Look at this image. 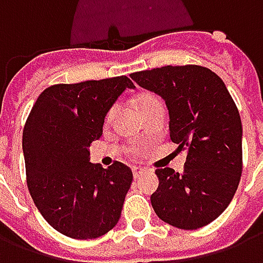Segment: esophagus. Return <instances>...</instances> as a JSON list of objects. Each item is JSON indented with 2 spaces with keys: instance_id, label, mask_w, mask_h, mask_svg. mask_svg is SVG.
<instances>
[{
  "instance_id": "esophagus-1",
  "label": "esophagus",
  "mask_w": 263,
  "mask_h": 263,
  "mask_svg": "<svg viewBox=\"0 0 263 263\" xmlns=\"http://www.w3.org/2000/svg\"><path fill=\"white\" fill-rule=\"evenodd\" d=\"M143 172H145L143 169H139V167H134V169H132V175H134V177H135V179H138L139 176H142Z\"/></svg>"
}]
</instances>
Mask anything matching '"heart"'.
<instances>
[{"instance_id":"b5f03b06","label":"heart","mask_w":263,"mask_h":263,"mask_svg":"<svg viewBox=\"0 0 263 263\" xmlns=\"http://www.w3.org/2000/svg\"><path fill=\"white\" fill-rule=\"evenodd\" d=\"M138 103V108L141 109V112H145L146 109L152 108V107H155V105H160V100L155 94H151V92H145V94H141L139 97H138L137 100ZM115 114V107H112V108L109 109L108 114H107V120H111L112 117H114Z\"/></svg>"}]
</instances>
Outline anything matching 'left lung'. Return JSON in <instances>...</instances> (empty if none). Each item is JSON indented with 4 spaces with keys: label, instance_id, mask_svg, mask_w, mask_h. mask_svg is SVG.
Segmentation results:
<instances>
[{
    "label": "left lung",
    "instance_id": "obj_1",
    "mask_svg": "<svg viewBox=\"0 0 263 263\" xmlns=\"http://www.w3.org/2000/svg\"><path fill=\"white\" fill-rule=\"evenodd\" d=\"M131 77L165 100L171 141L187 154L182 173L156 169L155 213L180 230L207 226L231 203L242 173V124L231 94L214 71L197 65L163 66Z\"/></svg>",
    "mask_w": 263,
    "mask_h": 263
}]
</instances>
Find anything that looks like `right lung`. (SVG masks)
Segmentation results:
<instances>
[{"instance_id":"obj_1","label":"right lung","mask_w":263,"mask_h":263,"mask_svg":"<svg viewBox=\"0 0 263 263\" xmlns=\"http://www.w3.org/2000/svg\"><path fill=\"white\" fill-rule=\"evenodd\" d=\"M126 76L54 84L37 97L24 126L26 184L43 218L74 239L112 230L131 187V169L90 163V145L103 135L105 115L125 88Z\"/></svg>"}]
</instances>
